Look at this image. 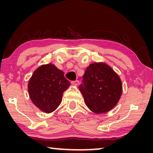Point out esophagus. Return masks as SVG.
Wrapping results in <instances>:
<instances>
[{
    "mask_svg": "<svg viewBox=\"0 0 153 153\" xmlns=\"http://www.w3.org/2000/svg\"><path fill=\"white\" fill-rule=\"evenodd\" d=\"M71 83H72V85H79V81L78 80H76V81H72V82H71Z\"/></svg>",
    "mask_w": 153,
    "mask_h": 153,
    "instance_id": "obj_1",
    "label": "esophagus"
}]
</instances>
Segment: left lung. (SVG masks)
<instances>
[{
    "instance_id": "1",
    "label": "left lung",
    "mask_w": 153,
    "mask_h": 153,
    "mask_svg": "<svg viewBox=\"0 0 153 153\" xmlns=\"http://www.w3.org/2000/svg\"><path fill=\"white\" fill-rule=\"evenodd\" d=\"M79 86L85 105L95 114L109 111L118 104L123 92L120 76L107 64L94 62L90 65Z\"/></svg>"
}]
</instances>
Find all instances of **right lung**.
<instances>
[{
    "mask_svg": "<svg viewBox=\"0 0 153 153\" xmlns=\"http://www.w3.org/2000/svg\"><path fill=\"white\" fill-rule=\"evenodd\" d=\"M70 85L64 72L49 63L35 70L28 81V91L33 103L42 111L49 114L61 103L62 94Z\"/></svg>",
    "mask_w": 153,
    "mask_h": 153,
    "instance_id": "right-lung-1",
    "label": "right lung"
}]
</instances>
